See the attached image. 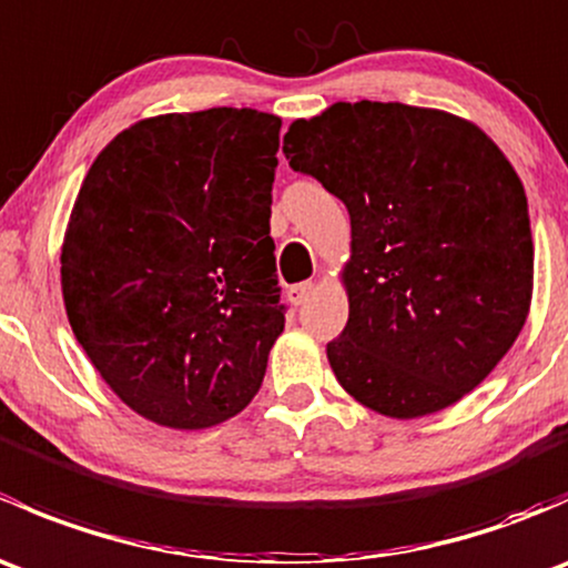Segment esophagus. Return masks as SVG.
Masks as SVG:
<instances>
[{"mask_svg":"<svg viewBox=\"0 0 568 568\" xmlns=\"http://www.w3.org/2000/svg\"><path fill=\"white\" fill-rule=\"evenodd\" d=\"M313 291H316V283H311V280H307V283L291 285V288H288V302H291V305H296V307L305 305L307 296H311Z\"/></svg>","mask_w":568,"mask_h":568,"instance_id":"34e87169","label":"esophagus"}]
</instances>
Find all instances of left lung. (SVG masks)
<instances>
[{
  "instance_id": "1",
  "label": "left lung",
  "mask_w": 568,
  "mask_h": 568,
  "mask_svg": "<svg viewBox=\"0 0 568 568\" xmlns=\"http://www.w3.org/2000/svg\"><path fill=\"white\" fill-rule=\"evenodd\" d=\"M283 153L352 216L348 321L326 343L343 390L398 420L475 390L532 296L528 197L500 148L443 109L337 101Z\"/></svg>"
}]
</instances>
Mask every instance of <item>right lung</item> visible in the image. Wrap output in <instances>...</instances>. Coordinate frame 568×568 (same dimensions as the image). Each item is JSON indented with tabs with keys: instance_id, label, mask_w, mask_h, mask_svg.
Masks as SVG:
<instances>
[{
	"instance_id": "obj_1",
	"label": "right lung",
	"mask_w": 568,
	"mask_h": 568,
	"mask_svg": "<svg viewBox=\"0 0 568 568\" xmlns=\"http://www.w3.org/2000/svg\"><path fill=\"white\" fill-rule=\"evenodd\" d=\"M277 114H159L95 156L62 242V300L101 379L168 428L255 398L285 326L268 236Z\"/></svg>"
}]
</instances>
